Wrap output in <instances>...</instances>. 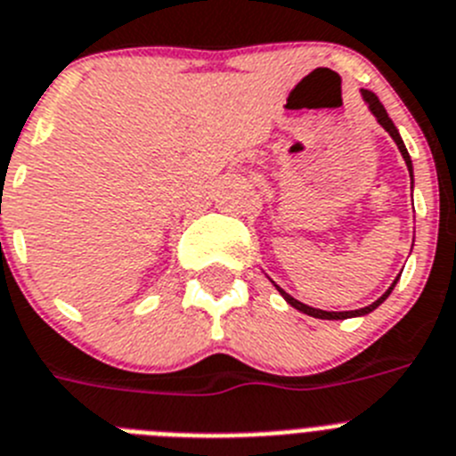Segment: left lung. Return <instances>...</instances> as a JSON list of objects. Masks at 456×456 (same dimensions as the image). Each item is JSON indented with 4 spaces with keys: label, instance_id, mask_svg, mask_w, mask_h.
Masks as SVG:
<instances>
[{
    "label": "left lung",
    "instance_id": "left-lung-1",
    "mask_svg": "<svg viewBox=\"0 0 456 456\" xmlns=\"http://www.w3.org/2000/svg\"><path fill=\"white\" fill-rule=\"evenodd\" d=\"M360 94H362V98H365V102H367V105H370V112L374 114L376 121H379V124H381L383 128H386L387 133H390V137H393L395 144H397L399 153H402L403 160H406V167H409V172H411V179H413V162H411L409 151H406V146H403L402 137H399V130L395 128L393 118L387 117L386 108H383L381 101H379V96H376L374 91L362 89V91H360ZM397 280H399V277H397ZM397 280H395V282L390 284V289H387V291L381 296V298L374 300V303L367 305V307H360V310H351V312H326V310H316V307H310V305H305V303H300V300H296L294 296H289L287 291H284V289L277 287V284H275V287H277V291H280V294L284 296V300H287V303L291 305V307H296V310H298V312H303V314L314 316V319H351V316H365V314H370V312H374L376 307H379V305H381L383 300L387 298V296H390V291H393V289H395V284H397Z\"/></svg>",
    "mask_w": 456,
    "mask_h": 456
}]
</instances>
